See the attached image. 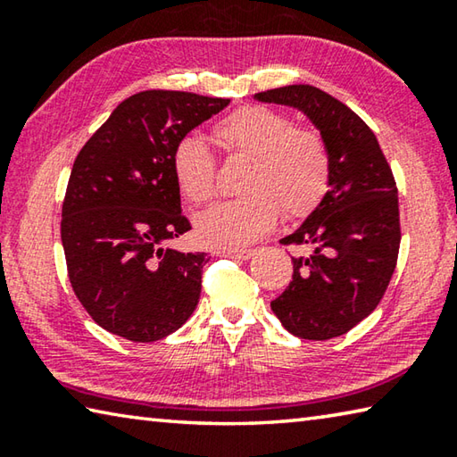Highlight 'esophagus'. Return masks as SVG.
I'll list each match as a JSON object with an SVG mask.
<instances>
[{
	"mask_svg": "<svg viewBox=\"0 0 457 457\" xmlns=\"http://www.w3.org/2000/svg\"><path fill=\"white\" fill-rule=\"evenodd\" d=\"M223 256L234 258V260H250L253 256L252 250H223Z\"/></svg>",
	"mask_w": 457,
	"mask_h": 457,
	"instance_id": "1",
	"label": "esophagus"
}]
</instances>
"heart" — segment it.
Returning a JSON list of instances; mask_svg holds the SVG:
<instances>
[{
  "instance_id": "b5f03b06",
  "label": "heart",
  "mask_w": 457,
  "mask_h": 457,
  "mask_svg": "<svg viewBox=\"0 0 457 457\" xmlns=\"http://www.w3.org/2000/svg\"><path fill=\"white\" fill-rule=\"evenodd\" d=\"M215 135L229 153L252 159L244 197L223 201L197 220L210 245L242 247L272 229L278 215L300 218L312 212L330 179L327 146L319 133L294 125L290 117L266 106H244L218 122ZM171 169L181 195L204 205L218 191L215 161L205 143L185 137L175 145Z\"/></svg>"
}]
</instances>
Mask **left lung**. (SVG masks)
Wrapping results in <instances>:
<instances>
[{
	"mask_svg": "<svg viewBox=\"0 0 457 457\" xmlns=\"http://www.w3.org/2000/svg\"><path fill=\"white\" fill-rule=\"evenodd\" d=\"M253 98L304 112L330 161L327 195L280 239L304 253L292 258V282L270 306L294 337H340L375 311L395 272L401 228L391 167L365 120L324 90L292 84Z\"/></svg>",
	"mask_w": 457,
	"mask_h": 457,
	"instance_id": "8db88e82",
	"label": "left lung"
}]
</instances>
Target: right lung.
I'll use <instances>...</instances> for the list:
<instances>
[{
    "mask_svg": "<svg viewBox=\"0 0 457 457\" xmlns=\"http://www.w3.org/2000/svg\"><path fill=\"white\" fill-rule=\"evenodd\" d=\"M228 104L193 92H138L76 157L60 226L68 278L92 320L112 335L153 343L195 311L205 253L167 245L191 229L171 154Z\"/></svg>",
    "mask_w": 457,
    "mask_h": 457,
    "instance_id": "obj_1",
    "label": "right lung"
}]
</instances>
